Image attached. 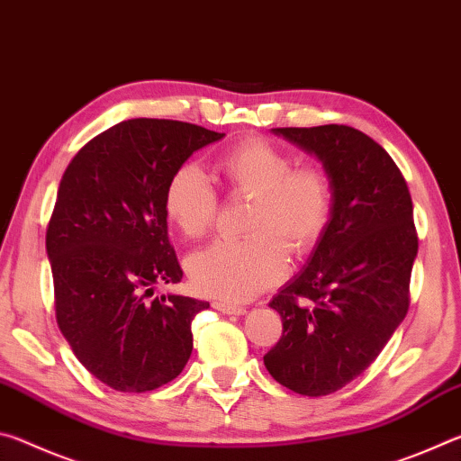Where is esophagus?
<instances>
[{"label": "esophagus", "instance_id": "34e87169", "mask_svg": "<svg viewBox=\"0 0 461 461\" xmlns=\"http://www.w3.org/2000/svg\"><path fill=\"white\" fill-rule=\"evenodd\" d=\"M213 309L221 311V313H225V315H244L246 313V307L233 305V303H225V301H215Z\"/></svg>", "mask_w": 461, "mask_h": 461}]
</instances>
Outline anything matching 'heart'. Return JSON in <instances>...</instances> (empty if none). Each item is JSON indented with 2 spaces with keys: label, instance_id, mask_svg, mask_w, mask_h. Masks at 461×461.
Returning a JSON list of instances; mask_svg holds the SVG:
<instances>
[{
  "label": "heart",
  "instance_id": "obj_1",
  "mask_svg": "<svg viewBox=\"0 0 461 461\" xmlns=\"http://www.w3.org/2000/svg\"><path fill=\"white\" fill-rule=\"evenodd\" d=\"M220 170L233 197H249L244 240H217L186 260L199 293L246 301L288 272V248L305 252L321 238L331 213V183L321 168L294 167L291 154L264 138H248L225 152ZM220 197L199 165L185 162L168 178L165 212L186 238L212 228Z\"/></svg>",
  "mask_w": 461,
  "mask_h": 461
}]
</instances>
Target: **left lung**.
I'll list each match as a JSON object with an SVG mask.
<instances>
[{"instance_id": "obj_1", "label": "left lung", "mask_w": 461, "mask_h": 461, "mask_svg": "<svg viewBox=\"0 0 461 461\" xmlns=\"http://www.w3.org/2000/svg\"><path fill=\"white\" fill-rule=\"evenodd\" d=\"M315 154L331 183V213L307 267L270 301L283 338L264 356L293 393L331 394L376 360L409 311L419 240L407 181L364 131L275 128Z\"/></svg>"}]
</instances>
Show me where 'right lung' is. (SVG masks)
I'll list each match as a JSON object with an SVG mask.
<instances>
[{"label":"right lung","instance_id":"right-lung-1","mask_svg":"<svg viewBox=\"0 0 461 461\" xmlns=\"http://www.w3.org/2000/svg\"><path fill=\"white\" fill-rule=\"evenodd\" d=\"M223 136L175 120L120 122L60 178L46 230L57 323L85 368L120 393L158 388L189 362L191 323L209 303L146 296L183 278L168 241V178Z\"/></svg>","mask_w":461,"mask_h":461}]
</instances>
